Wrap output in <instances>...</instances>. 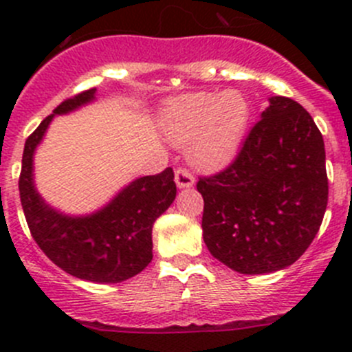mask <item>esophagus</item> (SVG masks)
Segmentation results:
<instances>
[{
  "label": "esophagus",
  "instance_id": "34e87169",
  "mask_svg": "<svg viewBox=\"0 0 352 352\" xmlns=\"http://www.w3.org/2000/svg\"><path fill=\"white\" fill-rule=\"evenodd\" d=\"M194 182H196V180H194L192 173H190L189 170L186 168L175 170V184L179 189H189V187L194 186Z\"/></svg>",
  "mask_w": 352,
  "mask_h": 352
}]
</instances>
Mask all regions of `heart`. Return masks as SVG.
<instances>
[{"mask_svg": "<svg viewBox=\"0 0 352 352\" xmlns=\"http://www.w3.org/2000/svg\"><path fill=\"white\" fill-rule=\"evenodd\" d=\"M250 122V104L239 90L192 91L163 104L156 126L163 140L186 146L201 170H221L242 150Z\"/></svg>", "mask_w": 352, "mask_h": 352, "instance_id": "b5f03b06", "label": "heart"}]
</instances>
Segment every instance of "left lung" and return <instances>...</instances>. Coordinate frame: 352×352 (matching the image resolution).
Listing matches in <instances>:
<instances>
[{
  "label": "left lung",
  "instance_id": "obj_1",
  "mask_svg": "<svg viewBox=\"0 0 352 352\" xmlns=\"http://www.w3.org/2000/svg\"><path fill=\"white\" fill-rule=\"evenodd\" d=\"M197 190L212 257L240 274L281 271L305 254L324 219V138L298 102L276 95L235 162L199 179Z\"/></svg>",
  "mask_w": 352,
  "mask_h": 352
}]
</instances>
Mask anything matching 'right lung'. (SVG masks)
Here are the masks:
<instances>
[{
    "label": "right lung",
    "mask_w": 352,
    "mask_h": 352,
    "mask_svg": "<svg viewBox=\"0 0 352 352\" xmlns=\"http://www.w3.org/2000/svg\"><path fill=\"white\" fill-rule=\"evenodd\" d=\"M97 100V88L63 102L25 143L20 199L32 236L67 274L90 283H122L140 274L153 258L151 230L177 196L173 170L140 177L107 204L87 214H67L49 204L35 187L34 156L52 119Z\"/></svg>",
    "instance_id": "add662e5"
}]
</instances>
